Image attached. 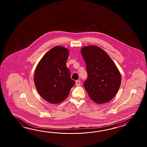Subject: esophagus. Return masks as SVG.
Listing matches in <instances>:
<instances>
[{
  "label": "esophagus",
  "mask_w": 147,
  "mask_h": 147,
  "mask_svg": "<svg viewBox=\"0 0 147 147\" xmlns=\"http://www.w3.org/2000/svg\"><path fill=\"white\" fill-rule=\"evenodd\" d=\"M80 84H81V82L80 80H76V85L77 86H79L80 85Z\"/></svg>",
  "instance_id": "obj_1"
}]
</instances>
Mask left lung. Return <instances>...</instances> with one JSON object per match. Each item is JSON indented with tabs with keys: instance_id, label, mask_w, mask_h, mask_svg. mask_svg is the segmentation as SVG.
<instances>
[{
	"instance_id": "left-lung-1",
	"label": "left lung",
	"mask_w": 147,
	"mask_h": 147,
	"mask_svg": "<svg viewBox=\"0 0 147 147\" xmlns=\"http://www.w3.org/2000/svg\"><path fill=\"white\" fill-rule=\"evenodd\" d=\"M81 53L88 74L84 86L89 97L97 103L109 102L121 84L118 69L108 55L98 46L83 47Z\"/></svg>"
}]
</instances>
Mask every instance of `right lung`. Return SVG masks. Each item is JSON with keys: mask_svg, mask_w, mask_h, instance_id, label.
<instances>
[{"mask_svg": "<svg viewBox=\"0 0 147 147\" xmlns=\"http://www.w3.org/2000/svg\"><path fill=\"white\" fill-rule=\"evenodd\" d=\"M69 54L67 48L56 46L44 55L37 66L34 84L41 96L50 103L65 100L75 84L66 66Z\"/></svg>", "mask_w": 147, "mask_h": 147, "instance_id": "1", "label": "right lung"}]
</instances>
